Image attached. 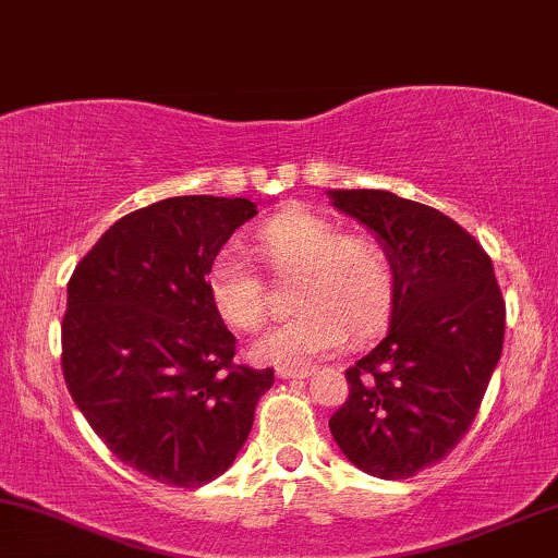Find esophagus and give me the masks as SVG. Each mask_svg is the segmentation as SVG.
<instances>
[{
  "label": "esophagus",
  "mask_w": 558,
  "mask_h": 558,
  "mask_svg": "<svg viewBox=\"0 0 558 558\" xmlns=\"http://www.w3.org/2000/svg\"><path fill=\"white\" fill-rule=\"evenodd\" d=\"M313 369L311 367H279L277 375L281 377V380H302V377L311 375Z\"/></svg>",
  "instance_id": "1"
}]
</instances>
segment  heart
<instances>
[{"label": "heart", "mask_w": 558, "mask_h": 558, "mask_svg": "<svg viewBox=\"0 0 558 558\" xmlns=\"http://www.w3.org/2000/svg\"><path fill=\"white\" fill-rule=\"evenodd\" d=\"M253 251L277 279L294 277L300 307L256 343L260 362L300 367L347 341L375 336L396 294L390 253L369 235H341L339 225L307 209H287L258 227ZM211 307L235 331H258L268 315L266 284L243 251L227 245L206 268Z\"/></svg>", "instance_id": "heart-1"}]
</instances>
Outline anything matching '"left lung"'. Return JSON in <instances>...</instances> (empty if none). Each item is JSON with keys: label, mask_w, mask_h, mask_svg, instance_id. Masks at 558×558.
Instances as JSON below:
<instances>
[{"label": "left lung", "mask_w": 558, "mask_h": 558, "mask_svg": "<svg viewBox=\"0 0 558 558\" xmlns=\"http://www.w3.org/2000/svg\"><path fill=\"white\" fill-rule=\"evenodd\" d=\"M377 232L396 271L390 331L347 369L328 418L336 445L377 478H409L456 450L505 343L507 307L489 253L456 219L390 191H328Z\"/></svg>", "instance_id": "obj_1"}]
</instances>
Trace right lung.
I'll return each instance as SVG.
<instances>
[{
  "instance_id": "1",
  "label": "right lung",
  "mask_w": 558,
  "mask_h": 558,
  "mask_svg": "<svg viewBox=\"0 0 558 558\" xmlns=\"http://www.w3.org/2000/svg\"><path fill=\"white\" fill-rule=\"evenodd\" d=\"M247 198L173 196L121 217L66 284L61 369L121 463L181 489L230 469L274 369L235 362L238 339L206 294V268Z\"/></svg>"
}]
</instances>
